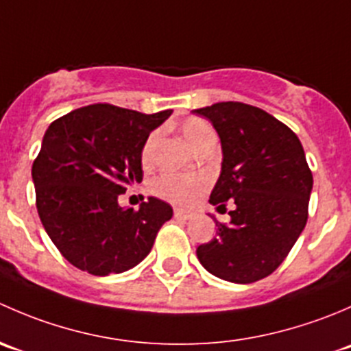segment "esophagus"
Here are the masks:
<instances>
[{"instance_id": "1", "label": "esophagus", "mask_w": 351, "mask_h": 351, "mask_svg": "<svg viewBox=\"0 0 351 351\" xmlns=\"http://www.w3.org/2000/svg\"><path fill=\"white\" fill-rule=\"evenodd\" d=\"M193 212L192 210H185V208H175V217L176 219H192Z\"/></svg>"}]
</instances>
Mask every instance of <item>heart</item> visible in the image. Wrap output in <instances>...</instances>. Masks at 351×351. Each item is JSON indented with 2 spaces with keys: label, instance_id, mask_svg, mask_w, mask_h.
Returning <instances> with one entry per match:
<instances>
[{
  "label": "heart",
  "instance_id": "1",
  "mask_svg": "<svg viewBox=\"0 0 351 351\" xmlns=\"http://www.w3.org/2000/svg\"><path fill=\"white\" fill-rule=\"evenodd\" d=\"M180 132L192 149H197L204 141L214 137L210 123L204 119L190 117L180 123ZM158 144V132H153L144 143L141 151L143 165H151ZM208 180L204 175H182V173H162L154 180L153 192L175 204H192L195 198L207 189Z\"/></svg>",
  "mask_w": 351,
  "mask_h": 351
}]
</instances>
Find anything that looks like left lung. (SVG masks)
<instances>
[{
  "label": "left lung",
  "mask_w": 351,
  "mask_h": 351,
  "mask_svg": "<svg viewBox=\"0 0 351 351\" xmlns=\"http://www.w3.org/2000/svg\"><path fill=\"white\" fill-rule=\"evenodd\" d=\"M193 113L212 122L221 137V176L210 204L229 210L215 221L212 241L197 247L208 274L251 284L274 274L307 222L313 173L299 137L274 115L241 101H221Z\"/></svg>",
  "instance_id": "8db88e82"
}]
</instances>
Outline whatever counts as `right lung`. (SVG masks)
Wrapping results in <instances>:
<instances>
[{
  "instance_id": "obj_1",
  "label": "right lung",
  "mask_w": 351,
  "mask_h": 351,
  "mask_svg": "<svg viewBox=\"0 0 351 351\" xmlns=\"http://www.w3.org/2000/svg\"><path fill=\"white\" fill-rule=\"evenodd\" d=\"M171 110L141 113L97 104L69 112L45 130L32 166L42 226L62 256L80 270L122 274L149 254L173 217L171 205L149 197L139 210L119 195L143 182L141 151Z\"/></svg>"
}]
</instances>
